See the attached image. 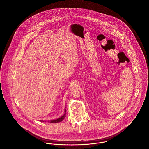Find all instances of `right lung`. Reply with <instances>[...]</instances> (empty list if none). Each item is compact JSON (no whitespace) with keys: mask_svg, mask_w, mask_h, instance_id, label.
I'll return each instance as SVG.
<instances>
[{"mask_svg":"<svg viewBox=\"0 0 149 149\" xmlns=\"http://www.w3.org/2000/svg\"><path fill=\"white\" fill-rule=\"evenodd\" d=\"M66 109H65V113L61 117H59V118H57V119H56V120H51L50 121V123H59V122H61V121H62V120H64V118L66 117ZM43 121V122H44V121Z\"/></svg>","mask_w":149,"mask_h":149,"instance_id":"right-lung-1","label":"right lung"}]
</instances>
